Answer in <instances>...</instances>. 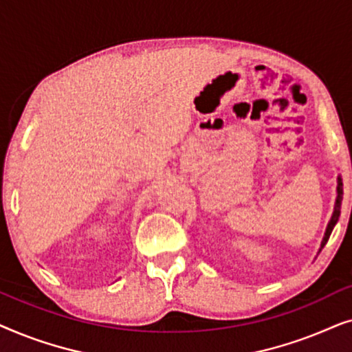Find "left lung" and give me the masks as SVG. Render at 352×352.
<instances>
[{
    "label": "left lung",
    "instance_id": "left-lung-1",
    "mask_svg": "<svg viewBox=\"0 0 352 352\" xmlns=\"http://www.w3.org/2000/svg\"><path fill=\"white\" fill-rule=\"evenodd\" d=\"M338 197H336V204H335V211H333V216H331L330 223H329V228H327V232H325V237L322 240V248H324V245L329 242L330 239V234L331 230H333L336 221L340 218V210H341V200H343V182H341V177H338Z\"/></svg>",
    "mask_w": 352,
    "mask_h": 352
}]
</instances>
